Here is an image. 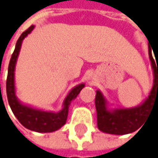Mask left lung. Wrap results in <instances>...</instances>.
Listing matches in <instances>:
<instances>
[{
	"mask_svg": "<svg viewBox=\"0 0 158 158\" xmlns=\"http://www.w3.org/2000/svg\"><path fill=\"white\" fill-rule=\"evenodd\" d=\"M149 57L153 69V86L148 97L140 105L133 108L110 109L109 103L101 90H96V109L97 127L104 133L125 135L137 131L143 124L154 105L158 104V56H152L149 46Z\"/></svg>",
	"mask_w": 158,
	"mask_h": 158,
	"instance_id": "1",
	"label": "left lung"
}]
</instances>
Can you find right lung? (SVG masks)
I'll return each mask as SVG.
<instances>
[{"label": "right lung", "instance_id": "add662e5", "mask_svg": "<svg viewBox=\"0 0 158 158\" xmlns=\"http://www.w3.org/2000/svg\"><path fill=\"white\" fill-rule=\"evenodd\" d=\"M35 26L28 27L26 31L22 33L19 37L15 51L13 53L7 70V101L9 106L12 110L14 115L18 119V121L27 130L35 131V132H53L59 130L61 127L66 123L67 117L69 114V108L71 102L78 96L81 89L84 88L85 84L81 83L74 87L65 97L62 109L59 112L45 111L39 109H35L26 104H23L15 95V70L17 62L19 53L21 50L22 41L28 34L32 32Z\"/></svg>", "mask_w": 158, "mask_h": 158}]
</instances>
